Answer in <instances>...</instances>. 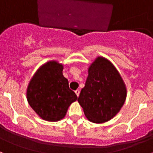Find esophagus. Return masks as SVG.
Instances as JSON below:
<instances>
[{"label":"esophagus","mask_w":153,"mask_h":153,"mask_svg":"<svg viewBox=\"0 0 153 153\" xmlns=\"http://www.w3.org/2000/svg\"><path fill=\"white\" fill-rule=\"evenodd\" d=\"M75 93H76V96H77V97H79V90H75Z\"/></svg>","instance_id":"1"}]
</instances>
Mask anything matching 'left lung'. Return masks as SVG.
Here are the masks:
<instances>
[{
  "instance_id": "1",
  "label": "left lung",
  "mask_w": 153,
  "mask_h": 153,
  "mask_svg": "<svg viewBox=\"0 0 153 153\" xmlns=\"http://www.w3.org/2000/svg\"><path fill=\"white\" fill-rule=\"evenodd\" d=\"M126 98L123 78L111 62L98 56L88 69L85 86L78 98L90 122H107L120 112Z\"/></svg>"
}]
</instances>
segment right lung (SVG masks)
Wrapping results in <instances>:
<instances>
[{
  "label": "right lung",
  "mask_w": 153,
  "mask_h": 153,
  "mask_svg": "<svg viewBox=\"0 0 153 153\" xmlns=\"http://www.w3.org/2000/svg\"><path fill=\"white\" fill-rule=\"evenodd\" d=\"M63 69V64L54 60L44 63L36 70L27 89L28 103L47 121L62 120L70 104L77 100V96L69 88Z\"/></svg>",
  "instance_id": "1"
}]
</instances>
